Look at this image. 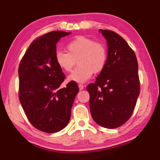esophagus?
Returning <instances> with one entry per match:
<instances>
[{
    "instance_id": "esophagus-1",
    "label": "esophagus",
    "mask_w": 160,
    "mask_h": 160,
    "mask_svg": "<svg viewBox=\"0 0 160 160\" xmlns=\"http://www.w3.org/2000/svg\"><path fill=\"white\" fill-rule=\"evenodd\" d=\"M78 87H79V90H82L84 89V86L82 85V84H79V85H78Z\"/></svg>"
}]
</instances>
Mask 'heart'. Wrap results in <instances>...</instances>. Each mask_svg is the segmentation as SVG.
Here are the masks:
<instances>
[{
	"label": "heart",
	"instance_id": "heart-1",
	"mask_svg": "<svg viewBox=\"0 0 160 160\" xmlns=\"http://www.w3.org/2000/svg\"><path fill=\"white\" fill-rule=\"evenodd\" d=\"M68 52L58 51L55 60L60 68L65 72H70L78 60V67L68 76L70 81L85 82L93 73H100L107 65V48L103 43L93 39L79 36L68 43Z\"/></svg>",
	"mask_w": 160,
	"mask_h": 160
}]
</instances>
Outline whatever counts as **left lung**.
<instances>
[{"label": "left lung", "instance_id": "obj_1", "mask_svg": "<svg viewBox=\"0 0 160 160\" xmlns=\"http://www.w3.org/2000/svg\"><path fill=\"white\" fill-rule=\"evenodd\" d=\"M108 44L107 65L87 87L92 117L104 128H116L131 118L139 96L138 64L133 50L115 32L100 29Z\"/></svg>", "mask_w": 160, "mask_h": 160}]
</instances>
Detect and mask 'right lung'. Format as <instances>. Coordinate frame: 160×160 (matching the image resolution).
I'll list each match as a JSON object with an SVG mask.
<instances>
[{
	"instance_id": "add662e5",
	"label": "right lung",
	"mask_w": 160,
	"mask_h": 160,
	"mask_svg": "<svg viewBox=\"0 0 160 160\" xmlns=\"http://www.w3.org/2000/svg\"><path fill=\"white\" fill-rule=\"evenodd\" d=\"M70 33L52 31L35 39L18 68L19 99L28 120L39 131L52 133L67 126L75 97V82L61 88L66 75L55 60L56 44Z\"/></svg>"
}]
</instances>
